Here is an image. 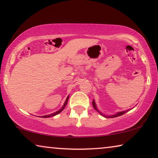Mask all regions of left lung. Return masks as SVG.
Here are the masks:
<instances>
[{
	"label": "left lung",
	"instance_id": "1",
	"mask_svg": "<svg viewBox=\"0 0 158 158\" xmlns=\"http://www.w3.org/2000/svg\"><path fill=\"white\" fill-rule=\"evenodd\" d=\"M93 107H94V109H95V110L97 111H98L99 113H100V114L102 115V116H105V117H106V118H115V117H118V116H122L123 114H125V113H127V111H129L130 110V109H127V110H125V111H123L117 112L116 114H114V115H110V116H106V115L103 114L102 113V112H100V111L98 110V107H97V105H96L95 102V100H93Z\"/></svg>",
	"mask_w": 158,
	"mask_h": 158
}]
</instances>
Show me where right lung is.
<instances>
[{
    "label": "right lung",
    "mask_w": 158,
    "mask_h": 158,
    "mask_svg": "<svg viewBox=\"0 0 158 158\" xmlns=\"http://www.w3.org/2000/svg\"><path fill=\"white\" fill-rule=\"evenodd\" d=\"M68 99H69V95L68 96V97H67L66 100H65V102H64V104H63V105L62 106V107H61V108L59 109V110L57 111H56V112H54V113H53V114H49V115H45V116H41V117H42V118H49V117L54 116H56V115H57V114H58L59 113H60V112L62 111L64 109H65V106L67 105V104H68Z\"/></svg>",
    "instance_id": "1"
}]
</instances>
